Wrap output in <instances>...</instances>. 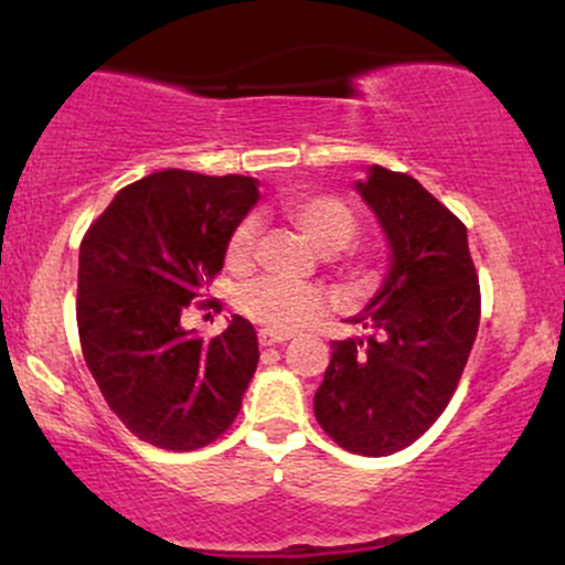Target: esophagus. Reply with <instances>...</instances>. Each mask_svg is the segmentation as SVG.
Instances as JSON below:
<instances>
[{"label":"esophagus","mask_w":565,"mask_h":565,"mask_svg":"<svg viewBox=\"0 0 565 565\" xmlns=\"http://www.w3.org/2000/svg\"><path fill=\"white\" fill-rule=\"evenodd\" d=\"M257 340H260L263 348H270V345H281V342H287L289 334L274 332V329H263V332L257 334Z\"/></svg>","instance_id":"obj_1"}]
</instances>
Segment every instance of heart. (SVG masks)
Wrapping results in <instances>:
<instances>
[{
	"instance_id": "heart-1",
	"label": "heart",
	"mask_w": 565,
	"mask_h": 565,
	"mask_svg": "<svg viewBox=\"0 0 565 565\" xmlns=\"http://www.w3.org/2000/svg\"><path fill=\"white\" fill-rule=\"evenodd\" d=\"M287 212L297 228L305 233V238L323 255L348 249L361 231V220L353 206L337 196H327V193L289 201ZM255 244L257 223L246 217L231 233L228 246H225V260L231 268H246L255 255ZM238 308L263 327L276 329V332H295L323 313L327 291L310 287V284L281 281V278H257L242 289Z\"/></svg>"
}]
</instances>
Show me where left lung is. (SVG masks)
<instances>
[{
  "label": "left lung",
  "mask_w": 565,
  "mask_h": 565,
  "mask_svg": "<svg viewBox=\"0 0 565 565\" xmlns=\"http://www.w3.org/2000/svg\"><path fill=\"white\" fill-rule=\"evenodd\" d=\"M355 193L385 233L387 276L361 313L369 337L332 342L313 412L342 449H406L451 401L481 321L468 228L404 172L366 167Z\"/></svg>",
  "instance_id": "1"
}]
</instances>
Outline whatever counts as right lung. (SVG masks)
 I'll return each mask as SVG.
<instances>
[{
    "instance_id": "add662e5",
    "label": "right lung",
    "mask_w": 565,
    "mask_h": 565,
    "mask_svg": "<svg viewBox=\"0 0 565 565\" xmlns=\"http://www.w3.org/2000/svg\"><path fill=\"white\" fill-rule=\"evenodd\" d=\"M255 178L164 170L121 188L79 246L76 323L89 372L116 417L170 451L212 444L255 377V327L231 316L204 340L180 319L260 199Z\"/></svg>"
}]
</instances>
